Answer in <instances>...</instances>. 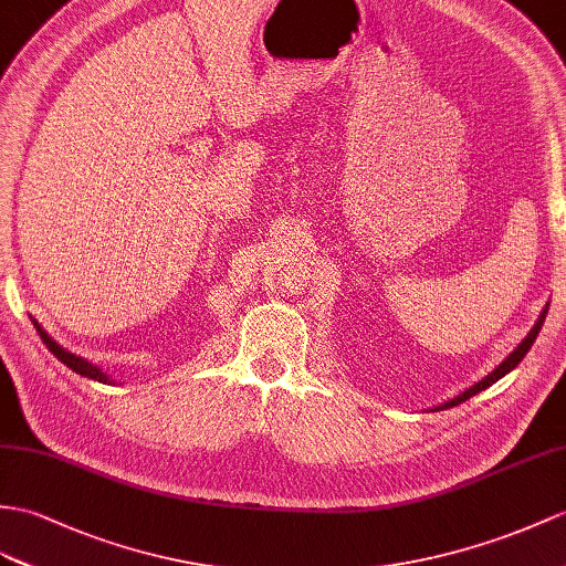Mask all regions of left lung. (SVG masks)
Instances as JSON below:
<instances>
[{
    "instance_id": "left-lung-1",
    "label": "left lung",
    "mask_w": 566,
    "mask_h": 566,
    "mask_svg": "<svg viewBox=\"0 0 566 566\" xmlns=\"http://www.w3.org/2000/svg\"><path fill=\"white\" fill-rule=\"evenodd\" d=\"M545 314H547V305H545V310H543V314L541 316H537V322H535V326L531 328V334L526 336V338H523L521 343H518V346H516V350L512 353V355H509L506 357V360L497 367V369H492L490 371V375L485 377V379H480L478 384H473V387L471 389H465L463 394H459L457 398H451V401H447V403H442V406H439V408H434V410H447V408H453V406H459V403H463V401H468V398H471V396H475V394H480V391H485L488 387H492V384L494 381H497V379H502L504 375H509V371H512L521 360H523V357H526V353L531 350V346H533V340L537 338V334H541V328H543V324H545Z\"/></svg>"
}]
</instances>
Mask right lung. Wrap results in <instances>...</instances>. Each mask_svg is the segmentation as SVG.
<instances>
[{
	"mask_svg": "<svg viewBox=\"0 0 566 566\" xmlns=\"http://www.w3.org/2000/svg\"><path fill=\"white\" fill-rule=\"evenodd\" d=\"M33 326L38 328V334H40V338H43V343L48 346V350L57 357V360H62L69 369H74L76 375H81V377H88V379H95V381H103V384H109V377L105 375V371L101 369V367H95V365H91L88 360H84V357H76L74 353H69V350H64L60 343H54L43 328H40V324L33 319Z\"/></svg>",
	"mask_w": 566,
	"mask_h": 566,
	"instance_id": "1",
	"label": "right lung"
}]
</instances>
